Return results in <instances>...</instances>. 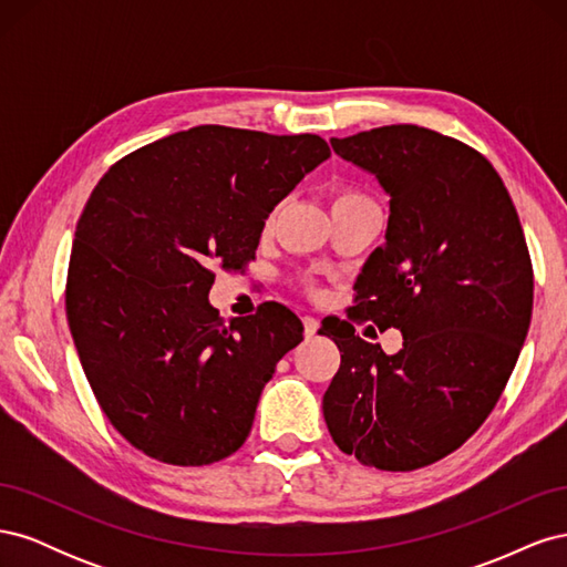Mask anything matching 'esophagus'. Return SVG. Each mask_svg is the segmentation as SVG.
I'll list each match as a JSON object with an SVG mask.
<instances>
[{"label": "esophagus", "instance_id": "34e87169", "mask_svg": "<svg viewBox=\"0 0 567 567\" xmlns=\"http://www.w3.org/2000/svg\"><path fill=\"white\" fill-rule=\"evenodd\" d=\"M302 323H305V338H312V336L317 333V329H319V319H315V317H305V319H302Z\"/></svg>", "mask_w": 567, "mask_h": 567}]
</instances>
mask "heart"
I'll return each mask as SVG.
<instances>
[{
    "label": "heart",
    "instance_id": "obj_1",
    "mask_svg": "<svg viewBox=\"0 0 567 567\" xmlns=\"http://www.w3.org/2000/svg\"><path fill=\"white\" fill-rule=\"evenodd\" d=\"M373 203L364 192H359L354 186H338L331 198V210H346V208H354V205H369Z\"/></svg>",
    "mask_w": 567,
    "mask_h": 567
}]
</instances>
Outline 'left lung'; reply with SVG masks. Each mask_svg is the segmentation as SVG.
<instances>
[{
  "label": "left lung",
  "mask_w": 567,
  "mask_h": 567,
  "mask_svg": "<svg viewBox=\"0 0 567 567\" xmlns=\"http://www.w3.org/2000/svg\"><path fill=\"white\" fill-rule=\"evenodd\" d=\"M390 196L385 244L357 277L350 319L400 329L385 354L346 319L323 321L340 369L323 392L333 442L364 466L414 471L489 416L532 317V262L502 177L475 148L419 125L331 140Z\"/></svg>",
  "instance_id": "left-lung-1"
}]
</instances>
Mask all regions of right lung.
Segmentation results:
<instances>
[{
	"mask_svg": "<svg viewBox=\"0 0 567 567\" xmlns=\"http://www.w3.org/2000/svg\"><path fill=\"white\" fill-rule=\"evenodd\" d=\"M331 156L317 134L198 125L117 161L80 215L65 315L94 398L146 456L208 466L246 442L302 340L279 302L225 321L210 265L244 267L265 219Z\"/></svg>",
	"mask_w": 567,
	"mask_h": 567,
	"instance_id": "obj_1",
	"label": "right lung"
}]
</instances>
